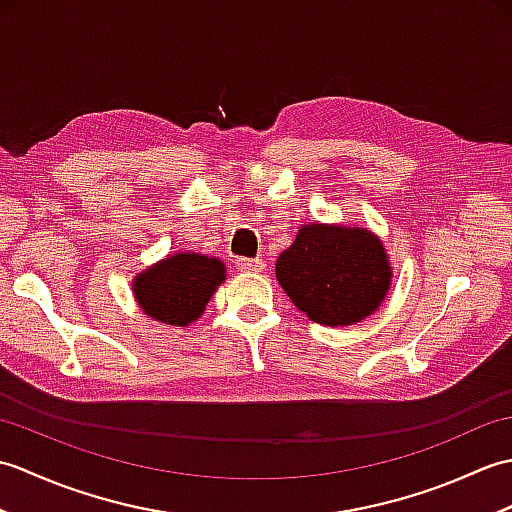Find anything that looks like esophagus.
<instances>
[{"label":"esophagus","instance_id":"1","mask_svg":"<svg viewBox=\"0 0 512 512\" xmlns=\"http://www.w3.org/2000/svg\"><path fill=\"white\" fill-rule=\"evenodd\" d=\"M235 266L239 270H244V273H262L264 270V262L259 257H237L235 259Z\"/></svg>","mask_w":512,"mask_h":512}]
</instances>
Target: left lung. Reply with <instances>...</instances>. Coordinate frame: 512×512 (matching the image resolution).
<instances>
[{
    "instance_id": "obj_1",
    "label": "left lung",
    "mask_w": 512,
    "mask_h": 512,
    "mask_svg": "<svg viewBox=\"0 0 512 512\" xmlns=\"http://www.w3.org/2000/svg\"><path fill=\"white\" fill-rule=\"evenodd\" d=\"M275 273L292 303L323 325L369 317L391 284L385 248L372 233L325 224L301 226Z\"/></svg>"
}]
</instances>
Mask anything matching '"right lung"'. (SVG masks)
Here are the masks:
<instances>
[{
  "mask_svg": "<svg viewBox=\"0 0 512 512\" xmlns=\"http://www.w3.org/2000/svg\"><path fill=\"white\" fill-rule=\"evenodd\" d=\"M224 273L220 259L178 253L138 275L134 295L151 319L184 328L204 312Z\"/></svg>",
  "mask_w": 512,
  "mask_h": 512,
  "instance_id": "add662e5",
  "label": "right lung"
}]
</instances>
